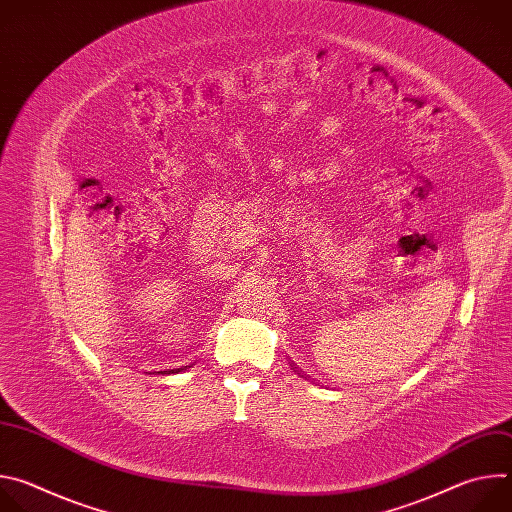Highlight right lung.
Instances as JSON below:
<instances>
[{"label": "right lung", "mask_w": 512, "mask_h": 512, "mask_svg": "<svg viewBox=\"0 0 512 512\" xmlns=\"http://www.w3.org/2000/svg\"><path fill=\"white\" fill-rule=\"evenodd\" d=\"M176 371H180V369H176ZM164 373H174V371H164Z\"/></svg>", "instance_id": "1"}]
</instances>
